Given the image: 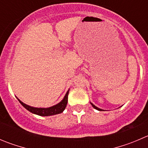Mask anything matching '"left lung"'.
<instances>
[{
	"label": "left lung",
	"instance_id": "obj_1",
	"mask_svg": "<svg viewBox=\"0 0 148 148\" xmlns=\"http://www.w3.org/2000/svg\"><path fill=\"white\" fill-rule=\"evenodd\" d=\"M92 104V107L94 108H95V109H97V110H102V109H100V108H97V107H96L95 106V105H93L92 103H91Z\"/></svg>",
	"mask_w": 148,
	"mask_h": 148
}]
</instances>
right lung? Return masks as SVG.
<instances>
[{
    "label": "right lung",
    "mask_w": 148,
    "mask_h": 148,
    "mask_svg": "<svg viewBox=\"0 0 148 148\" xmlns=\"http://www.w3.org/2000/svg\"><path fill=\"white\" fill-rule=\"evenodd\" d=\"M68 95H69V91L67 92L66 94L65 97L63 99L62 101L60 102L59 103H58L56 106H52V107L47 108H34L31 107L29 106H27V105L24 104V103L21 101L20 100H18L19 103L25 108L27 110H28L29 111H30L31 113L34 114H37V115L42 116H52V115H56V114H58L62 113L64 110V109L66 108V106L67 105V102H68Z\"/></svg>",
    "instance_id": "obj_1"
}]
</instances>
